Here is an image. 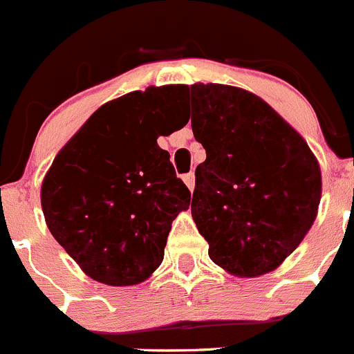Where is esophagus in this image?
Instances as JSON below:
<instances>
[{
    "label": "esophagus",
    "mask_w": 354,
    "mask_h": 354,
    "mask_svg": "<svg viewBox=\"0 0 354 354\" xmlns=\"http://www.w3.org/2000/svg\"><path fill=\"white\" fill-rule=\"evenodd\" d=\"M183 179H184V183H186V186L193 192V189H195V174H193V171H189V174L184 175Z\"/></svg>",
    "instance_id": "1"
}]
</instances>
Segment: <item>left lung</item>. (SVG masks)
<instances>
[{
	"label": "left lung",
	"instance_id": "1",
	"mask_svg": "<svg viewBox=\"0 0 354 354\" xmlns=\"http://www.w3.org/2000/svg\"><path fill=\"white\" fill-rule=\"evenodd\" d=\"M187 90L193 134L207 154L195 170L192 216L209 257L234 277L270 273L314 225L317 158L255 93L218 83Z\"/></svg>",
	"mask_w": 354,
	"mask_h": 354
}]
</instances>
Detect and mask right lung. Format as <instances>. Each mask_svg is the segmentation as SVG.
Here are the masks:
<instances>
[{
  "label": "right lung",
  "instance_id": "obj_1",
  "mask_svg": "<svg viewBox=\"0 0 354 354\" xmlns=\"http://www.w3.org/2000/svg\"><path fill=\"white\" fill-rule=\"evenodd\" d=\"M184 84L106 102L56 154L42 180L46 225L84 274L113 287L145 282L192 193L158 145L187 124Z\"/></svg>",
  "mask_w": 354,
  "mask_h": 354
}]
</instances>
